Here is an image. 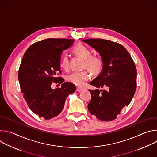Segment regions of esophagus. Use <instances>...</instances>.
<instances>
[{"instance_id": "esophagus-1", "label": "esophagus", "mask_w": 157, "mask_h": 157, "mask_svg": "<svg viewBox=\"0 0 157 157\" xmlns=\"http://www.w3.org/2000/svg\"><path fill=\"white\" fill-rule=\"evenodd\" d=\"M82 90V89L81 87H76V91L77 92H81Z\"/></svg>"}]
</instances>
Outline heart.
<instances>
[{"instance_id": "obj_1", "label": "heart", "mask_w": 157, "mask_h": 157, "mask_svg": "<svg viewBox=\"0 0 157 157\" xmlns=\"http://www.w3.org/2000/svg\"><path fill=\"white\" fill-rule=\"evenodd\" d=\"M73 53L77 56L83 59L82 68H86L94 75H99L104 68L103 59L98 55H92L91 50L82 43H78L72 48ZM59 66L62 69L67 70L69 67V58L64 55L61 57ZM67 81L78 86H81L89 79L87 71H75L67 76Z\"/></svg>"}]
</instances>
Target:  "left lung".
Wrapping results in <instances>:
<instances>
[{"instance_id": "8db88e82", "label": "left lung", "mask_w": 157, "mask_h": 157, "mask_svg": "<svg viewBox=\"0 0 157 157\" xmlns=\"http://www.w3.org/2000/svg\"><path fill=\"white\" fill-rule=\"evenodd\" d=\"M82 41L99 53L104 64L102 72L89 84L106 89H89L91 100L88 104V110L101 121H113L125 106L129 105L135 94L136 64L127 50L119 43L101 38Z\"/></svg>"}]
</instances>
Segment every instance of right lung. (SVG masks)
Segmentation results:
<instances>
[{
    "mask_svg": "<svg viewBox=\"0 0 157 157\" xmlns=\"http://www.w3.org/2000/svg\"><path fill=\"white\" fill-rule=\"evenodd\" d=\"M74 41L47 38L32 44L24 55L18 73L20 89L29 108L40 117L48 120L58 116L67 97L76 91L73 84L63 83V78L57 77L61 74V55ZM52 82L63 84L52 90Z\"/></svg>",
    "mask_w": 157,
    "mask_h": 157,
    "instance_id": "add662e5",
    "label": "right lung"
}]
</instances>
